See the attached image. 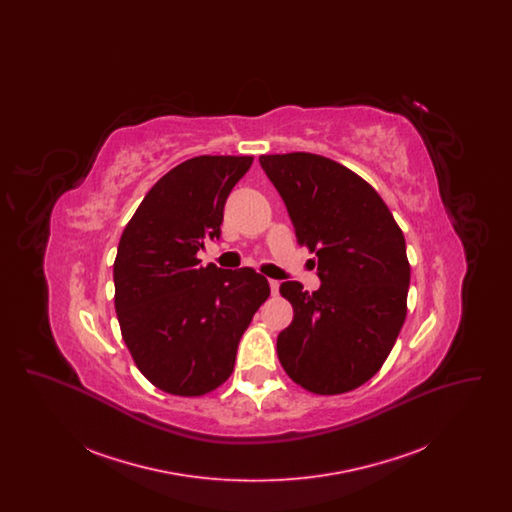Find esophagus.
I'll use <instances>...</instances> for the list:
<instances>
[{
  "label": "esophagus",
  "mask_w": 512,
  "mask_h": 512,
  "mask_svg": "<svg viewBox=\"0 0 512 512\" xmlns=\"http://www.w3.org/2000/svg\"><path fill=\"white\" fill-rule=\"evenodd\" d=\"M268 284H270V293H272V295H278L280 282H278V280H268Z\"/></svg>",
  "instance_id": "obj_1"
}]
</instances>
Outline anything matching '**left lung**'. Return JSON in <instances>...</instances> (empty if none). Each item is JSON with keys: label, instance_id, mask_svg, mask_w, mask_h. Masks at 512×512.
Segmentation results:
<instances>
[{"label": "left lung", "instance_id": "8db88e82", "mask_svg": "<svg viewBox=\"0 0 512 512\" xmlns=\"http://www.w3.org/2000/svg\"><path fill=\"white\" fill-rule=\"evenodd\" d=\"M286 203L297 242L315 251L320 288L280 286L293 305L278 359L295 384L318 395L355 390L390 355L407 315L411 267L388 205L361 176L315 153L261 155Z\"/></svg>", "mask_w": 512, "mask_h": 512}]
</instances>
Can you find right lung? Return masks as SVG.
Segmentation results:
<instances>
[{
  "instance_id": "1",
  "label": "right lung",
  "mask_w": 512,
  "mask_h": 512,
  "mask_svg": "<svg viewBox=\"0 0 512 512\" xmlns=\"http://www.w3.org/2000/svg\"><path fill=\"white\" fill-rule=\"evenodd\" d=\"M253 157L201 155L167 172L122 232L113 265L122 340L147 380L195 397L232 374L238 343L270 288L253 268L201 267L224 203Z\"/></svg>"
}]
</instances>
